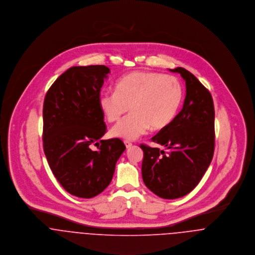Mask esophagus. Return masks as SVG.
Returning a JSON list of instances; mask_svg holds the SVG:
<instances>
[{
    "label": "esophagus",
    "mask_w": 255,
    "mask_h": 255,
    "mask_svg": "<svg viewBox=\"0 0 255 255\" xmlns=\"http://www.w3.org/2000/svg\"><path fill=\"white\" fill-rule=\"evenodd\" d=\"M124 143H125V145H126L127 148H130V147L133 145V143L129 141H124Z\"/></svg>",
    "instance_id": "esophagus-1"
}]
</instances>
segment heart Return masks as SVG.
I'll return each instance as SVG.
<instances>
[{
	"label": "heart",
	"instance_id": "b5f03b06",
	"mask_svg": "<svg viewBox=\"0 0 255 255\" xmlns=\"http://www.w3.org/2000/svg\"><path fill=\"white\" fill-rule=\"evenodd\" d=\"M183 99V87L172 75L136 71L120 78L115 92L100 95L99 105L109 122L118 121L129 110L132 112L112 129L114 137L136 140L149 127L160 130L168 126Z\"/></svg>",
	"mask_w": 255,
	"mask_h": 255
}]
</instances>
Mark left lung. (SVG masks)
Instances as JSON below:
<instances>
[{"mask_svg":"<svg viewBox=\"0 0 255 255\" xmlns=\"http://www.w3.org/2000/svg\"><path fill=\"white\" fill-rule=\"evenodd\" d=\"M186 81L183 109L151 141L158 147L141 144L144 185L159 198H179L197 186L210 165L214 152V106L211 94L183 67L170 69Z\"/></svg>","mask_w":255,"mask_h":255,"instance_id":"obj_1","label":"left lung"}]
</instances>
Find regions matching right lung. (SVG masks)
<instances>
[{"label": "right lung", "instance_id": "obj_1", "mask_svg": "<svg viewBox=\"0 0 255 255\" xmlns=\"http://www.w3.org/2000/svg\"><path fill=\"white\" fill-rule=\"evenodd\" d=\"M109 73L105 65L70 67L44 101L45 155L59 184L78 198H94L110 185L126 148L118 138L101 140L107 126L99 98ZM93 144L97 150L91 149Z\"/></svg>", "mask_w": 255, "mask_h": 255}]
</instances>
